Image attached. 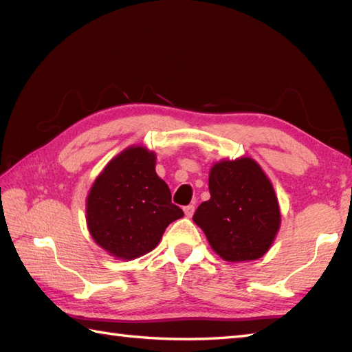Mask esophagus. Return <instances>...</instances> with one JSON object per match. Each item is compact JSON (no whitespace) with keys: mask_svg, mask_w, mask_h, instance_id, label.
<instances>
[{"mask_svg":"<svg viewBox=\"0 0 352 352\" xmlns=\"http://www.w3.org/2000/svg\"><path fill=\"white\" fill-rule=\"evenodd\" d=\"M183 210H184V214L188 216V218H192L193 212H195V207H193V206H186V207L183 208Z\"/></svg>","mask_w":352,"mask_h":352,"instance_id":"1","label":"esophagus"}]
</instances>
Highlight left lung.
I'll list each match as a JSON object with an SVG mask.
<instances>
[{
    "mask_svg": "<svg viewBox=\"0 0 352 352\" xmlns=\"http://www.w3.org/2000/svg\"><path fill=\"white\" fill-rule=\"evenodd\" d=\"M210 199L199 204L193 222L212 250L231 263L263 257L281 226L274 186L251 157L216 162L208 174Z\"/></svg>",
    "mask_w": 352,
    "mask_h": 352,
    "instance_id": "obj_1",
    "label": "left lung"
}]
</instances>
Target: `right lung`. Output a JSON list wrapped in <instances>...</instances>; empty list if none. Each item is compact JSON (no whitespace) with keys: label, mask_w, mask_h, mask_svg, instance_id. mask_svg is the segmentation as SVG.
I'll return each instance as SVG.
<instances>
[{"label":"right lung","mask_w":352,"mask_h":352,"mask_svg":"<svg viewBox=\"0 0 352 352\" xmlns=\"http://www.w3.org/2000/svg\"><path fill=\"white\" fill-rule=\"evenodd\" d=\"M168 184L155 172V153L136 145L113 157L86 198L94 241L111 257L133 260L159 245L170 222L183 218Z\"/></svg>","instance_id":"obj_1"}]
</instances>
